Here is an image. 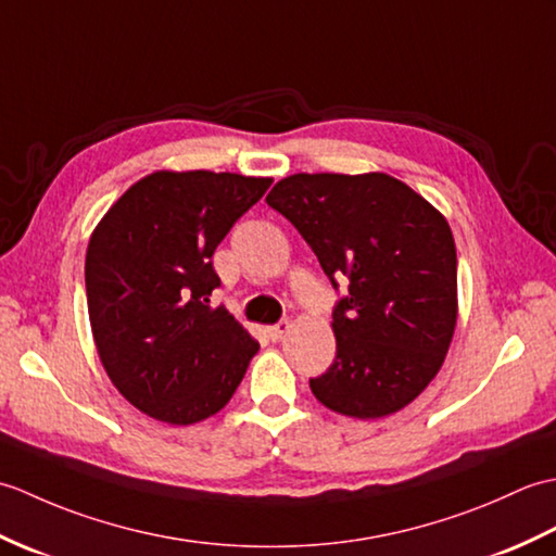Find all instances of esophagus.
Instances as JSON below:
<instances>
[{
    "label": "esophagus",
    "mask_w": 556,
    "mask_h": 556,
    "mask_svg": "<svg viewBox=\"0 0 556 556\" xmlns=\"http://www.w3.org/2000/svg\"><path fill=\"white\" fill-rule=\"evenodd\" d=\"M289 323L285 320V323H277V325H271V327H267V337L271 339V341H279L281 337H285L287 332H289Z\"/></svg>",
    "instance_id": "esophagus-1"
}]
</instances>
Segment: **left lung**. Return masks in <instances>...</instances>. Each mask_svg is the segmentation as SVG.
<instances>
[{
  "label": "left lung",
  "mask_w": 556,
  "mask_h": 556,
  "mask_svg": "<svg viewBox=\"0 0 556 556\" xmlns=\"http://www.w3.org/2000/svg\"><path fill=\"white\" fill-rule=\"evenodd\" d=\"M325 275L349 281L337 356L311 380L341 416L375 420L416 401L440 372L458 317L456 243L444 215L384 172L291 174L271 188Z\"/></svg>",
  "instance_id": "left-lung-1"
}]
</instances>
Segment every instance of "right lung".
<instances>
[{
	"label": "right lung",
	"mask_w": 556,
	"mask_h": 556,
	"mask_svg": "<svg viewBox=\"0 0 556 556\" xmlns=\"http://www.w3.org/2000/svg\"><path fill=\"white\" fill-rule=\"evenodd\" d=\"M269 176L160 169L92 229L86 293L104 372L140 413L195 425L229 404L260 344L224 308L212 255Z\"/></svg>",
	"instance_id": "add662e5"
}]
</instances>
